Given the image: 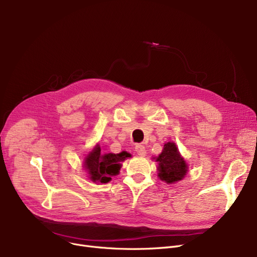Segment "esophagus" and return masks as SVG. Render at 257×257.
<instances>
[{
    "mask_svg": "<svg viewBox=\"0 0 257 257\" xmlns=\"http://www.w3.org/2000/svg\"><path fill=\"white\" fill-rule=\"evenodd\" d=\"M136 151H137V153H138L140 156H146V154H147L146 148H145V146L142 145V144H138V145L136 146Z\"/></svg>",
    "mask_w": 257,
    "mask_h": 257,
    "instance_id": "obj_1",
    "label": "esophagus"
}]
</instances>
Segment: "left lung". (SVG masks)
<instances>
[{"label": "left lung", "instance_id": "1", "mask_svg": "<svg viewBox=\"0 0 257 257\" xmlns=\"http://www.w3.org/2000/svg\"><path fill=\"white\" fill-rule=\"evenodd\" d=\"M158 177L167 183H175L182 180L187 173V165L180 155L176 144L173 142L166 143L164 150L158 157Z\"/></svg>", "mask_w": 257, "mask_h": 257}]
</instances>
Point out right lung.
Instances as JSON below:
<instances>
[{"label":"right lung","instance_id":"add662e5","mask_svg":"<svg viewBox=\"0 0 257 257\" xmlns=\"http://www.w3.org/2000/svg\"><path fill=\"white\" fill-rule=\"evenodd\" d=\"M131 157V154L126 151L118 154L101 152L99 145L93 148L92 151L88 153L84 160V168L88 173V178L92 182L107 183L111 180L112 176L119 173L120 163Z\"/></svg>","mask_w":257,"mask_h":257}]
</instances>
